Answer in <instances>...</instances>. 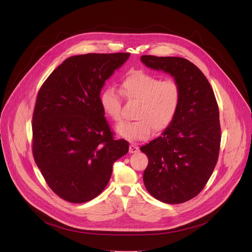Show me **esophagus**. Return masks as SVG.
Instances as JSON below:
<instances>
[{
	"label": "esophagus",
	"instance_id": "34e87169",
	"mask_svg": "<svg viewBox=\"0 0 252 252\" xmlns=\"http://www.w3.org/2000/svg\"><path fill=\"white\" fill-rule=\"evenodd\" d=\"M137 152H138V147L136 145H134V143H130V145H129V153L134 154V153H137Z\"/></svg>",
	"mask_w": 252,
	"mask_h": 252
}]
</instances>
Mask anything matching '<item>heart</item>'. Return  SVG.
<instances>
[{
    "label": "heart",
    "instance_id": "b5f03b06",
    "mask_svg": "<svg viewBox=\"0 0 252 252\" xmlns=\"http://www.w3.org/2000/svg\"><path fill=\"white\" fill-rule=\"evenodd\" d=\"M122 93L128 101L138 102L135 122L119 126L118 132L128 140L147 139L155 129L163 131L174 120L182 100V89L172 79L160 78L142 70H134L125 78ZM103 112L115 123L123 120L121 94L113 87L100 95Z\"/></svg>",
    "mask_w": 252,
    "mask_h": 252
}]
</instances>
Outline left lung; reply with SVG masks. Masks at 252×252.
<instances>
[{
    "label": "left lung",
    "instance_id": "1",
    "mask_svg": "<svg viewBox=\"0 0 252 252\" xmlns=\"http://www.w3.org/2000/svg\"><path fill=\"white\" fill-rule=\"evenodd\" d=\"M141 62L174 77L182 100L170 126L140 148L149 158L143 183L157 199L170 204L195 197L217 165L221 128L219 104L202 71L178 57L143 55Z\"/></svg>",
    "mask_w": 252,
    "mask_h": 252
}]
</instances>
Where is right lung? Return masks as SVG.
Here are the masks:
<instances>
[{"instance_id": "right-lung-1", "label": "right lung", "mask_w": 252, "mask_h": 252, "mask_svg": "<svg viewBox=\"0 0 252 252\" xmlns=\"http://www.w3.org/2000/svg\"><path fill=\"white\" fill-rule=\"evenodd\" d=\"M128 53L86 54L63 61L42 85L32 114V156L49 188L83 203L109 183L113 164L128 152L116 139L100 104V90Z\"/></svg>"}]
</instances>
